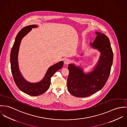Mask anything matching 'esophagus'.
<instances>
[{"label": "esophagus", "instance_id": "1", "mask_svg": "<svg viewBox=\"0 0 127 127\" xmlns=\"http://www.w3.org/2000/svg\"><path fill=\"white\" fill-rule=\"evenodd\" d=\"M70 62V60L69 59H66L64 60V64L66 65H67L68 64H69Z\"/></svg>", "mask_w": 127, "mask_h": 127}]
</instances>
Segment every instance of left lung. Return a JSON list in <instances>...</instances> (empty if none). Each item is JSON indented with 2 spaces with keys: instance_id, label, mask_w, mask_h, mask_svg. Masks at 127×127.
Masks as SVG:
<instances>
[{
  "instance_id": "8db88e82",
  "label": "left lung",
  "mask_w": 127,
  "mask_h": 127,
  "mask_svg": "<svg viewBox=\"0 0 127 127\" xmlns=\"http://www.w3.org/2000/svg\"><path fill=\"white\" fill-rule=\"evenodd\" d=\"M96 37L91 45L100 52V57L95 69L85 73L82 69L73 64L68 66L69 74L67 86L70 94L77 97L89 96L100 90L110 74L113 62V50L109 38L104 33L95 32Z\"/></svg>"
}]
</instances>
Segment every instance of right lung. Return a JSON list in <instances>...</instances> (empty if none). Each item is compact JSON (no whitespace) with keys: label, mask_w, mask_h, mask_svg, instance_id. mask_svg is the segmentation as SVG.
<instances>
[{"label":"right lung","mask_w":127,"mask_h":127,"mask_svg":"<svg viewBox=\"0 0 127 127\" xmlns=\"http://www.w3.org/2000/svg\"><path fill=\"white\" fill-rule=\"evenodd\" d=\"M37 27L35 25H29L19 32L15 37L10 55L11 69L15 84L22 92L32 96H38L45 93L50 87L52 76L63 66V62L62 61L51 66L42 80L39 82L30 83L23 77L19 70L18 64V54L20 44L22 38L31 31L32 29Z\"/></svg>","instance_id":"add662e5"}]
</instances>
